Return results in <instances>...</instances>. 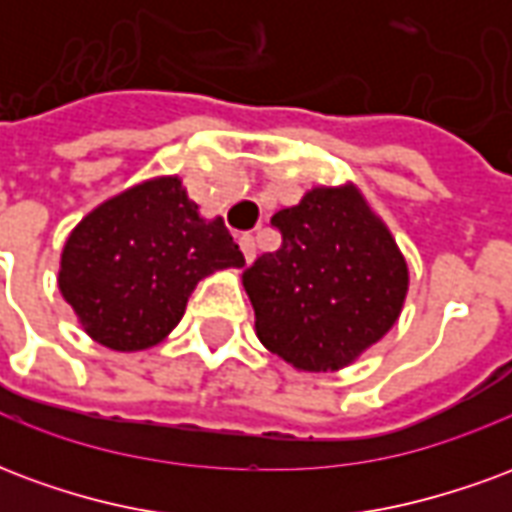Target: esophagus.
<instances>
[{
	"instance_id": "esophagus-1",
	"label": "esophagus",
	"mask_w": 512,
	"mask_h": 512,
	"mask_svg": "<svg viewBox=\"0 0 512 512\" xmlns=\"http://www.w3.org/2000/svg\"><path fill=\"white\" fill-rule=\"evenodd\" d=\"M238 246H241V252H244L246 263H252V260H255V255H257L255 238H252V235H241V238H238Z\"/></svg>"
}]
</instances>
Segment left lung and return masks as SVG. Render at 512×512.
Returning a JSON list of instances; mask_svg holds the SVG:
<instances>
[{"instance_id": "8db88e82", "label": "left lung", "mask_w": 512, "mask_h": 512, "mask_svg": "<svg viewBox=\"0 0 512 512\" xmlns=\"http://www.w3.org/2000/svg\"><path fill=\"white\" fill-rule=\"evenodd\" d=\"M271 224L282 246L244 271L260 343L304 373L351 365L395 326L406 257L354 183L315 186Z\"/></svg>"}]
</instances>
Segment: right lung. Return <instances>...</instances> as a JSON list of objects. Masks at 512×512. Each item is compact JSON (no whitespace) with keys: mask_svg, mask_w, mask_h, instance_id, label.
Returning <instances> with one entry per match:
<instances>
[{"mask_svg":"<svg viewBox=\"0 0 512 512\" xmlns=\"http://www.w3.org/2000/svg\"><path fill=\"white\" fill-rule=\"evenodd\" d=\"M241 266L222 216L202 219L178 175H167L87 213L65 241L57 282L95 343L145 351L178 326L200 279Z\"/></svg>","mask_w":512,"mask_h":512,"instance_id":"obj_1","label":"right lung"}]
</instances>
